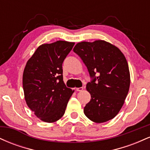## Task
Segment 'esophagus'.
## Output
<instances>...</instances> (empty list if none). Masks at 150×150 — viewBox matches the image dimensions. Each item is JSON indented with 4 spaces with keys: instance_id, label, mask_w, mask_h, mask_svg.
Instances as JSON below:
<instances>
[{
    "instance_id": "obj_1",
    "label": "esophagus",
    "mask_w": 150,
    "mask_h": 150,
    "mask_svg": "<svg viewBox=\"0 0 150 150\" xmlns=\"http://www.w3.org/2000/svg\"><path fill=\"white\" fill-rule=\"evenodd\" d=\"M75 89H76V91H77V92H81V91L83 90V87H77Z\"/></svg>"
}]
</instances>
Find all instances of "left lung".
<instances>
[{
  "label": "left lung",
  "mask_w": 150,
  "mask_h": 150,
  "mask_svg": "<svg viewBox=\"0 0 150 150\" xmlns=\"http://www.w3.org/2000/svg\"><path fill=\"white\" fill-rule=\"evenodd\" d=\"M73 51L87 67L91 81L86 89L91 99L84 113L95 123H104L118 114L130 87V72L124 55L105 41L78 43Z\"/></svg>",
  "instance_id": "obj_1"
}]
</instances>
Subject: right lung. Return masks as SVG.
<instances>
[{
    "mask_svg": "<svg viewBox=\"0 0 150 150\" xmlns=\"http://www.w3.org/2000/svg\"><path fill=\"white\" fill-rule=\"evenodd\" d=\"M75 43L57 41L37 48L27 61L22 84L27 106L38 118L53 123L64 115L74 91L63 80V63Z\"/></svg>",
    "mask_w": 150,
    "mask_h": 150,
    "instance_id": "1",
    "label": "right lung"
}]
</instances>
